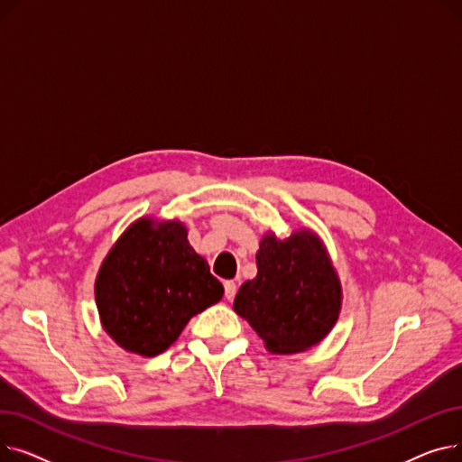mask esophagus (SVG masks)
I'll use <instances>...</instances> for the list:
<instances>
[{
	"label": "esophagus",
	"mask_w": 462,
	"mask_h": 462,
	"mask_svg": "<svg viewBox=\"0 0 462 462\" xmlns=\"http://www.w3.org/2000/svg\"><path fill=\"white\" fill-rule=\"evenodd\" d=\"M236 292H237V284L234 281H225V296L228 301L234 300Z\"/></svg>",
	"instance_id": "obj_1"
}]
</instances>
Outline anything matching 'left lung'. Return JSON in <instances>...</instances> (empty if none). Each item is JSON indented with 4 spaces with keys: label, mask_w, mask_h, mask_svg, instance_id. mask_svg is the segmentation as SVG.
I'll return each mask as SVG.
<instances>
[{
    "label": "left lung",
    "mask_w": 462,
    "mask_h": 462,
    "mask_svg": "<svg viewBox=\"0 0 462 462\" xmlns=\"http://www.w3.org/2000/svg\"><path fill=\"white\" fill-rule=\"evenodd\" d=\"M258 273L241 284L234 310L272 354L317 346L341 312L343 290L320 237L309 228L277 239L265 234L256 253Z\"/></svg>",
    "instance_id": "1"
}]
</instances>
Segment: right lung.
Listing matches in <instances>:
<instances>
[{
	"instance_id": "right-lung-1",
	"label": "right lung",
	"mask_w": 462,
	"mask_h": 462,
	"mask_svg": "<svg viewBox=\"0 0 462 462\" xmlns=\"http://www.w3.org/2000/svg\"><path fill=\"white\" fill-rule=\"evenodd\" d=\"M223 284L194 253L180 221L142 217L106 254L95 281L105 331L127 352L153 357L194 314L221 301Z\"/></svg>"
}]
</instances>
